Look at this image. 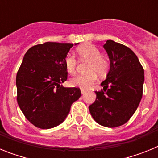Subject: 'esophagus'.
Instances as JSON below:
<instances>
[{
	"instance_id": "esophagus-1",
	"label": "esophagus",
	"mask_w": 158,
	"mask_h": 158,
	"mask_svg": "<svg viewBox=\"0 0 158 158\" xmlns=\"http://www.w3.org/2000/svg\"><path fill=\"white\" fill-rule=\"evenodd\" d=\"M81 94H85L86 93V90L85 89H81Z\"/></svg>"
}]
</instances>
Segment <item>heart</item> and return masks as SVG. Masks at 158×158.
Returning <instances> with one entry per match:
<instances>
[{
  "instance_id": "b5f03b06",
  "label": "heart",
  "mask_w": 158,
  "mask_h": 158,
  "mask_svg": "<svg viewBox=\"0 0 158 158\" xmlns=\"http://www.w3.org/2000/svg\"><path fill=\"white\" fill-rule=\"evenodd\" d=\"M78 56L81 60L89 62L87 67L86 74L77 75L69 80V85L73 87H80L81 89H88L91 87L97 80V74L103 76L109 68V63L101 56V51L92 44L79 47L77 49ZM65 66L69 74L76 72L77 59L72 54H67L65 58Z\"/></svg>"
}]
</instances>
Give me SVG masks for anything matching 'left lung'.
<instances>
[{
    "instance_id": "1",
    "label": "left lung",
    "mask_w": 158,
    "mask_h": 158,
    "mask_svg": "<svg viewBox=\"0 0 158 158\" xmlns=\"http://www.w3.org/2000/svg\"><path fill=\"white\" fill-rule=\"evenodd\" d=\"M110 59V70L95 92L96 98L89 106L94 120L107 127L126 123L139 107L142 96L144 69L129 47L113 40L104 45Z\"/></svg>"
}]
</instances>
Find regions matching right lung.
<instances>
[{"mask_svg":"<svg viewBox=\"0 0 158 158\" xmlns=\"http://www.w3.org/2000/svg\"><path fill=\"white\" fill-rule=\"evenodd\" d=\"M73 46L47 42L24 54L16 74V99L24 116L36 127L50 129L62 123L80 98L79 88L61 85L67 80L65 58Z\"/></svg>","mask_w":158,"mask_h":158,"instance_id":"add662e5","label":"right lung"}]
</instances>
